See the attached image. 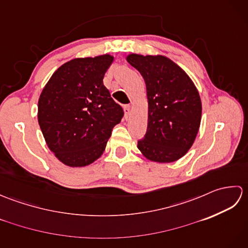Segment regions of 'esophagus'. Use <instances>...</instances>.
<instances>
[{"instance_id":"1","label":"esophagus","mask_w":248,"mask_h":248,"mask_svg":"<svg viewBox=\"0 0 248 248\" xmlns=\"http://www.w3.org/2000/svg\"><path fill=\"white\" fill-rule=\"evenodd\" d=\"M124 117L128 118L130 114H131V108H130V105H124Z\"/></svg>"}]
</instances>
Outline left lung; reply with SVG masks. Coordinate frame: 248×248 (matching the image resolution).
Returning a JSON list of instances; mask_svg holds the SVG:
<instances>
[{
	"label": "left lung",
	"instance_id": "8db88e82",
	"mask_svg": "<svg viewBox=\"0 0 248 248\" xmlns=\"http://www.w3.org/2000/svg\"><path fill=\"white\" fill-rule=\"evenodd\" d=\"M127 61L144 78L148 125L138 148L147 159L170 163L191 148L202 120L196 86L182 68L163 55L130 54Z\"/></svg>",
	"mask_w": 248,
	"mask_h": 248
}]
</instances>
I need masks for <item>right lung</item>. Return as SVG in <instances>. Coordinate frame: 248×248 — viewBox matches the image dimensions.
<instances>
[{"mask_svg": "<svg viewBox=\"0 0 248 248\" xmlns=\"http://www.w3.org/2000/svg\"><path fill=\"white\" fill-rule=\"evenodd\" d=\"M109 54L75 59L52 75L38 100V123L46 143L65 165L83 167L99 159L124 109L103 78Z\"/></svg>", "mask_w": 248, "mask_h": 248, "instance_id": "add662e5", "label": "right lung"}]
</instances>
